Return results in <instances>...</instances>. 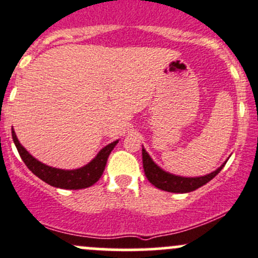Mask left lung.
<instances>
[{
  "mask_svg": "<svg viewBox=\"0 0 258 258\" xmlns=\"http://www.w3.org/2000/svg\"><path fill=\"white\" fill-rule=\"evenodd\" d=\"M142 162L146 177L156 188L164 191H169V193H189V191H193L195 189L200 188L204 184H207L208 181H210L214 177H216L227 161L210 174L195 178L179 177V175L165 172L152 161L150 154L146 152L145 148H142Z\"/></svg>",
  "mask_w": 258,
  "mask_h": 258,
  "instance_id": "1",
  "label": "left lung"
}]
</instances>
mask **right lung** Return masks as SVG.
I'll return each instance as SVG.
<instances>
[{
	"instance_id": "right-lung-1",
	"label": "right lung",
	"mask_w": 258,
	"mask_h": 258,
	"mask_svg": "<svg viewBox=\"0 0 258 258\" xmlns=\"http://www.w3.org/2000/svg\"><path fill=\"white\" fill-rule=\"evenodd\" d=\"M12 138L16 147H17V151L20 153L22 161L24 162V164L28 167V169L34 175H37L38 178L42 179L43 181H45V183L49 184L51 186L61 189H74V190L88 188V186L94 185L99 180L102 173H104L105 167H106V162L111 151L115 148V146L118 142V141H115V142L110 143L106 147L102 148L93 161L90 163L84 165V167L73 170H65L45 165L44 163H42V162L34 158L33 156H31L27 152L26 148L20 143L13 128Z\"/></svg>"
}]
</instances>
